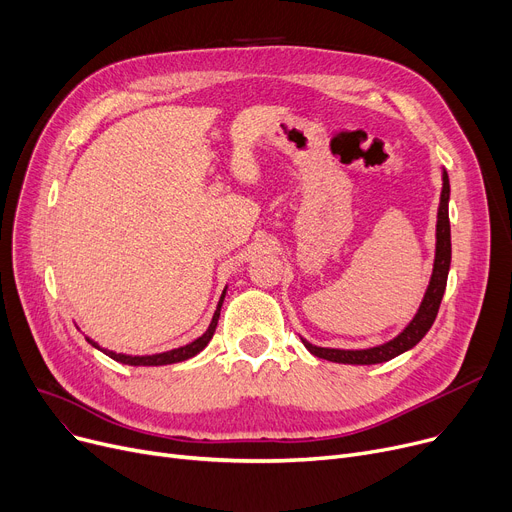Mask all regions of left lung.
I'll return each instance as SVG.
<instances>
[{
	"mask_svg": "<svg viewBox=\"0 0 512 512\" xmlns=\"http://www.w3.org/2000/svg\"><path fill=\"white\" fill-rule=\"evenodd\" d=\"M448 199H450V184H448V174L444 172V184H442V197H440V209H438V228H436V261H434V274L432 280H429L427 292L423 297V303L413 317L411 324L405 328V332L398 334L394 340L382 344V346H373L365 348V351H340V348H321L313 346L311 342L303 340L305 346L309 348V353H313L319 359L334 361V363H348V365H373V363H384L400 353L409 351L413 348L427 332L432 328L436 321L444 290H446V280H448V270H450V220H448Z\"/></svg>",
	"mask_w": 512,
	"mask_h": 512,
	"instance_id": "left-lung-1",
	"label": "left lung"
}]
</instances>
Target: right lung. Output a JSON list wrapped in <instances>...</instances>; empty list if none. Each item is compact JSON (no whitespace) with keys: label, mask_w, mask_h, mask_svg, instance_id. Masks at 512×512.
<instances>
[{"label":"right lung","mask_w":512,"mask_h":512,"mask_svg":"<svg viewBox=\"0 0 512 512\" xmlns=\"http://www.w3.org/2000/svg\"><path fill=\"white\" fill-rule=\"evenodd\" d=\"M222 301H224V294H222V299H220V305H218V309H215V313H213V319H211V324H209V328H207V332L201 336V338H197L195 342H191V344H186V346H180V348H174V351H168V353H159V355H147V357H130V355H118V353H112V351H103L107 357H112L114 361H118V363H124V365H172V363H180V361H186V359H191V357H195L197 353H201L203 348L209 344V340H211V336H213V332H215V326H218V319H220V309H222ZM89 340V338H87ZM95 348H99L93 340H89Z\"/></svg>","instance_id":"obj_1"}]
</instances>
